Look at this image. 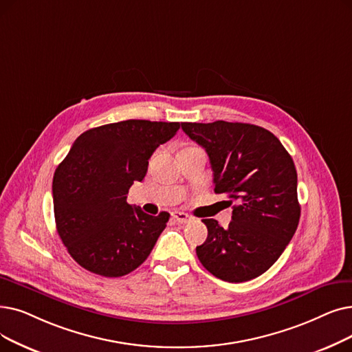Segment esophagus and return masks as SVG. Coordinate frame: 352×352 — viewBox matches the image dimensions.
<instances>
[{"label":"esophagus","instance_id":"1","mask_svg":"<svg viewBox=\"0 0 352 352\" xmlns=\"http://www.w3.org/2000/svg\"><path fill=\"white\" fill-rule=\"evenodd\" d=\"M173 219L178 223H188L191 220V217L188 216L187 212H182V211H173Z\"/></svg>","mask_w":352,"mask_h":352}]
</instances>
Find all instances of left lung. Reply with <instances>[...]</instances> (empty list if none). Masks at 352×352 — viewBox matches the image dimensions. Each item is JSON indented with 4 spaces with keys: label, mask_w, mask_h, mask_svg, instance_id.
Returning <instances> with one entry per match:
<instances>
[{
    "label": "left lung",
    "mask_w": 352,
    "mask_h": 352,
    "mask_svg": "<svg viewBox=\"0 0 352 352\" xmlns=\"http://www.w3.org/2000/svg\"><path fill=\"white\" fill-rule=\"evenodd\" d=\"M210 158L214 192L228 194V227L204 219L208 236L195 252L214 276L232 283L265 273L292 240L300 217L298 175L292 157L265 128L216 120L181 124ZM230 201V204H232Z\"/></svg>",
    "instance_id": "8db88e82"
}]
</instances>
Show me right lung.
Returning a JSON list of instances; mask_svg holds the SVG:
<instances>
[{
  "label": "right lung",
  "instance_id": "1",
  "mask_svg": "<svg viewBox=\"0 0 352 352\" xmlns=\"http://www.w3.org/2000/svg\"><path fill=\"white\" fill-rule=\"evenodd\" d=\"M179 129L178 122L129 119L83 132L53 177L57 233L86 270L119 278L141 266L170 214L149 216L126 203L148 160Z\"/></svg>",
  "mask_w": 352,
  "mask_h": 352
}]
</instances>
